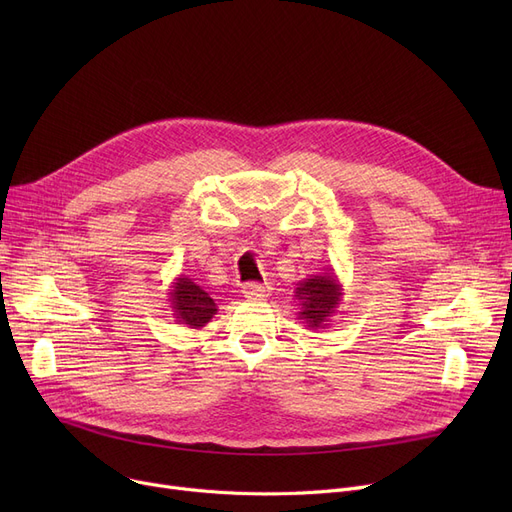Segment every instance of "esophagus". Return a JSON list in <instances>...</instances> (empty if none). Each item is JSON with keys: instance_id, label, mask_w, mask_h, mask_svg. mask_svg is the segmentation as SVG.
Segmentation results:
<instances>
[{"instance_id": "34e87169", "label": "esophagus", "mask_w": 512, "mask_h": 512, "mask_svg": "<svg viewBox=\"0 0 512 512\" xmlns=\"http://www.w3.org/2000/svg\"><path fill=\"white\" fill-rule=\"evenodd\" d=\"M242 297L247 299H263L267 297V286L259 284V282H247L245 286H242Z\"/></svg>"}]
</instances>
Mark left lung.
<instances>
[{"label": "left lung", "instance_id": "8db88e82", "mask_svg": "<svg viewBox=\"0 0 512 512\" xmlns=\"http://www.w3.org/2000/svg\"><path fill=\"white\" fill-rule=\"evenodd\" d=\"M344 297V288L332 267L324 274H313L301 280L294 288V299L299 301V319L307 330L330 328L332 317L338 313Z\"/></svg>", "mask_w": 512, "mask_h": 512}]
</instances>
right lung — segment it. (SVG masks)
<instances>
[{"label":"right lung","instance_id":"1","mask_svg":"<svg viewBox=\"0 0 512 512\" xmlns=\"http://www.w3.org/2000/svg\"><path fill=\"white\" fill-rule=\"evenodd\" d=\"M168 301L174 311L172 315L176 324H184L193 330L209 324L211 317L218 313V305L213 303L209 294L184 274L174 278L168 292Z\"/></svg>","mask_w":512,"mask_h":512}]
</instances>
